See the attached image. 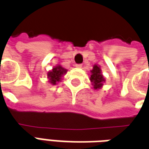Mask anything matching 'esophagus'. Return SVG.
<instances>
[{"mask_svg": "<svg viewBox=\"0 0 149 149\" xmlns=\"http://www.w3.org/2000/svg\"><path fill=\"white\" fill-rule=\"evenodd\" d=\"M82 65H83L82 64H76V65H75V66H76L77 68H81V67H82Z\"/></svg>", "mask_w": 149, "mask_h": 149, "instance_id": "34e87169", "label": "esophagus"}]
</instances>
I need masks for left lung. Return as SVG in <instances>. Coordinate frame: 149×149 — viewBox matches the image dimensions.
<instances>
[{"label":"left lung","mask_w":149,"mask_h":149,"mask_svg":"<svg viewBox=\"0 0 149 149\" xmlns=\"http://www.w3.org/2000/svg\"><path fill=\"white\" fill-rule=\"evenodd\" d=\"M91 72L92 74L90 77V80L92 83V85L94 86V89H98L103 85V82H104V79L101 74V70L99 66L95 65Z\"/></svg>","instance_id":"1"}]
</instances>
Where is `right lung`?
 I'll return each instance as SVG.
<instances>
[{"instance_id": "right-lung-1", "label": "right lung", "mask_w": 149, "mask_h": 149, "mask_svg": "<svg viewBox=\"0 0 149 149\" xmlns=\"http://www.w3.org/2000/svg\"><path fill=\"white\" fill-rule=\"evenodd\" d=\"M66 70L61 67V65H57L53 69L52 71L48 73V78L49 79V83L55 85L57 82L61 80V76L66 73Z\"/></svg>"}]
</instances>
